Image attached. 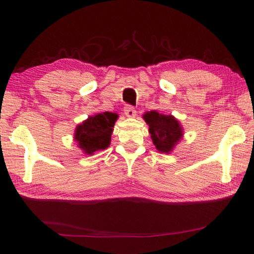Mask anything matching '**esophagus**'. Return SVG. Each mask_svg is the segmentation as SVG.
Listing matches in <instances>:
<instances>
[{
  "label": "esophagus",
  "instance_id": "34e87169",
  "mask_svg": "<svg viewBox=\"0 0 254 254\" xmlns=\"http://www.w3.org/2000/svg\"><path fill=\"white\" fill-rule=\"evenodd\" d=\"M124 114H126L127 118H134L136 111L132 105H126V107H124Z\"/></svg>",
  "mask_w": 254,
  "mask_h": 254
}]
</instances>
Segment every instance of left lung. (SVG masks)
<instances>
[{
  "label": "left lung",
  "mask_w": 254,
  "mask_h": 254,
  "mask_svg": "<svg viewBox=\"0 0 254 254\" xmlns=\"http://www.w3.org/2000/svg\"><path fill=\"white\" fill-rule=\"evenodd\" d=\"M143 119L149 126V133L158 151L165 153L173 151L184 134L178 120L173 115L160 114L157 111L147 112Z\"/></svg>",
  "instance_id": "obj_1"
}]
</instances>
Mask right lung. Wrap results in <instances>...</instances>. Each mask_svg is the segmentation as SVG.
<instances>
[{
	"label": "right lung",
	"mask_w": 254,
	"mask_h": 254,
	"mask_svg": "<svg viewBox=\"0 0 254 254\" xmlns=\"http://www.w3.org/2000/svg\"><path fill=\"white\" fill-rule=\"evenodd\" d=\"M118 118L117 113L104 112L89 117L78 124L75 130V140L78 147L86 154H93L106 149L110 145L114 123Z\"/></svg>",
	"instance_id": "add662e5"
}]
</instances>
